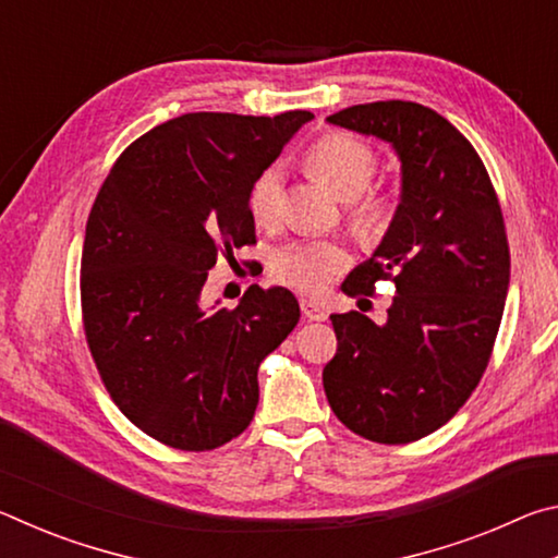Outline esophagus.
Listing matches in <instances>:
<instances>
[{
	"label": "esophagus",
	"mask_w": 558,
	"mask_h": 558,
	"mask_svg": "<svg viewBox=\"0 0 558 558\" xmlns=\"http://www.w3.org/2000/svg\"><path fill=\"white\" fill-rule=\"evenodd\" d=\"M300 310H302V315H305L307 319H313V323H325L327 319L325 307H319L313 300H300Z\"/></svg>",
	"instance_id": "obj_1"
}]
</instances>
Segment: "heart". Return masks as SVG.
<instances>
[{
  "instance_id": "heart-1",
  "label": "heart",
  "mask_w": 558,
  "mask_h": 558,
  "mask_svg": "<svg viewBox=\"0 0 558 558\" xmlns=\"http://www.w3.org/2000/svg\"><path fill=\"white\" fill-rule=\"evenodd\" d=\"M310 172L344 199L349 223L362 235H379L391 223L396 204L386 189L372 186L379 172V155L364 140L347 132H329L307 149ZM248 209L258 226H276L282 209V174L268 167L248 192ZM347 251L335 241H298L280 248L270 260V276L292 290L319 295L342 276Z\"/></svg>"
}]
</instances>
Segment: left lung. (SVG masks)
I'll return each instance as SVG.
<instances>
[{
	"label": "left lung",
	"instance_id": "obj_1",
	"mask_svg": "<svg viewBox=\"0 0 558 558\" xmlns=\"http://www.w3.org/2000/svg\"><path fill=\"white\" fill-rule=\"evenodd\" d=\"M327 120L391 143L403 194L379 251L342 286L364 298L393 282L389 319L329 317L337 352L323 372L325 393L356 436L403 446L446 426L493 356L509 286L502 206L475 147L436 110L379 100Z\"/></svg>",
	"mask_w": 558,
	"mask_h": 558
}]
</instances>
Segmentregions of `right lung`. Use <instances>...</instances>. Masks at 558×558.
Instances as JSON below:
<instances>
[{
  "label": "right lung",
  "mask_w": 558,
  "mask_h": 558,
  "mask_svg": "<svg viewBox=\"0 0 558 558\" xmlns=\"http://www.w3.org/2000/svg\"><path fill=\"white\" fill-rule=\"evenodd\" d=\"M307 110L186 112L137 137L102 182L81 256V315L118 409L169 448H221L251 426L258 366L300 319L286 288L206 310L221 256L256 245L248 192ZM248 266V260H245Z\"/></svg>",
  "instance_id": "obj_1"
}]
</instances>
